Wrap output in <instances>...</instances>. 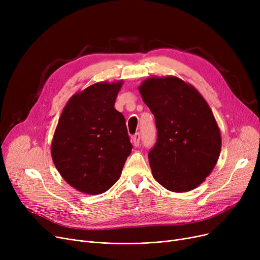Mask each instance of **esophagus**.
<instances>
[{
    "label": "esophagus",
    "instance_id": "obj_1",
    "mask_svg": "<svg viewBox=\"0 0 260 260\" xmlns=\"http://www.w3.org/2000/svg\"><path fill=\"white\" fill-rule=\"evenodd\" d=\"M132 142H133V145L134 146H138L139 143H140V134L137 133L135 134L133 137H132Z\"/></svg>",
    "mask_w": 260,
    "mask_h": 260
}]
</instances>
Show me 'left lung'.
<instances>
[{
  "label": "left lung",
  "instance_id": "obj_1",
  "mask_svg": "<svg viewBox=\"0 0 260 260\" xmlns=\"http://www.w3.org/2000/svg\"><path fill=\"white\" fill-rule=\"evenodd\" d=\"M139 91L155 116L157 142L148 153L155 180L175 193L199 186L215 168L221 134L208 102L189 83L153 76Z\"/></svg>",
  "mask_w": 260,
  "mask_h": 260
}]
</instances>
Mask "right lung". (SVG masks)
I'll return each instance as SVG.
<instances>
[{
  "mask_svg": "<svg viewBox=\"0 0 260 260\" xmlns=\"http://www.w3.org/2000/svg\"><path fill=\"white\" fill-rule=\"evenodd\" d=\"M123 80L98 82L76 92L59 118L51 157L62 178L79 192L99 195L120 178L132 153L125 119L115 108Z\"/></svg>",
  "mask_w": 260,
  "mask_h": 260,
  "instance_id": "1",
  "label": "right lung"
}]
</instances>
